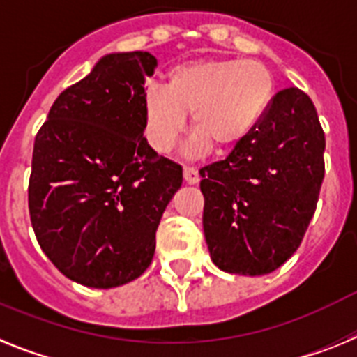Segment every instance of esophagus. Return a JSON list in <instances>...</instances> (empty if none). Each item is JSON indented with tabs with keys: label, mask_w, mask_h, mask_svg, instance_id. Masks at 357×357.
I'll return each instance as SVG.
<instances>
[{
	"label": "esophagus",
	"mask_w": 357,
	"mask_h": 357,
	"mask_svg": "<svg viewBox=\"0 0 357 357\" xmlns=\"http://www.w3.org/2000/svg\"><path fill=\"white\" fill-rule=\"evenodd\" d=\"M183 178H185V183H188V185H197V183H199L197 170L190 169V167H185V169H183Z\"/></svg>",
	"instance_id": "obj_1"
}]
</instances>
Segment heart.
Instances as JSON below:
<instances>
[{
  "label": "heart",
  "mask_w": 357,
  "mask_h": 357,
  "mask_svg": "<svg viewBox=\"0 0 357 357\" xmlns=\"http://www.w3.org/2000/svg\"><path fill=\"white\" fill-rule=\"evenodd\" d=\"M273 98L275 77L260 61L196 59L176 64L167 71L165 89H145V138L156 153H169L192 114L197 153L208 147L228 153L259 127Z\"/></svg>",
  "instance_id": "heart-1"
}]
</instances>
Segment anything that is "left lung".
I'll use <instances>...</instances> for the list:
<instances>
[{"label": "left lung", "mask_w": 357, "mask_h": 357, "mask_svg": "<svg viewBox=\"0 0 357 357\" xmlns=\"http://www.w3.org/2000/svg\"><path fill=\"white\" fill-rule=\"evenodd\" d=\"M324 151L314 104L287 88L243 144L199 170L204 238L217 268L259 277L298 250L324 183Z\"/></svg>", "instance_id": "left-lung-1"}]
</instances>
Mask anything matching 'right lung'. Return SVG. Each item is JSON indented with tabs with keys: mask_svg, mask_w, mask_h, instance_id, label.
I'll return each mask as SVG.
<instances>
[{
	"mask_svg": "<svg viewBox=\"0 0 357 357\" xmlns=\"http://www.w3.org/2000/svg\"><path fill=\"white\" fill-rule=\"evenodd\" d=\"M156 66L149 52L105 55L59 95L36 136L30 221L46 257L82 286L140 277L181 187V167L144 136V86Z\"/></svg>",
	"mask_w": 357,
	"mask_h": 357,
	"instance_id": "obj_1",
	"label": "right lung"
}]
</instances>
